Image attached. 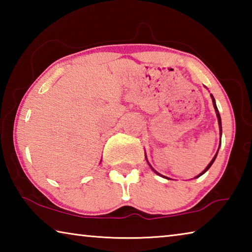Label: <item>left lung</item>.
<instances>
[{
    "instance_id": "left-lung-1",
    "label": "left lung",
    "mask_w": 252,
    "mask_h": 252,
    "mask_svg": "<svg viewBox=\"0 0 252 252\" xmlns=\"http://www.w3.org/2000/svg\"><path fill=\"white\" fill-rule=\"evenodd\" d=\"M211 97H212L213 106H215V110H216V112H217V117H218V122H219V127H220V134H221V118H220V114H219V111H218V108H217V105H216V102H215V99H213V96H212V95H211ZM218 151H219V150H218ZM217 155H218V152H217ZM217 155H216V156H215V158H213V159L211 160V162H210V163H209V164H208V167H207L206 169H204V171H203L202 173H200L198 177H200V176H202V174H203L204 172H206V171H207V170H208L209 168H210V167H211V165H212V163H213V161H215V159H216V157H217ZM157 173H158V172H157ZM158 174H159V173H158ZM198 177H195V178H198Z\"/></svg>"
}]
</instances>
